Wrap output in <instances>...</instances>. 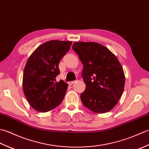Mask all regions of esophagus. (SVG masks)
Here are the masks:
<instances>
[{
    "label": "esophagus",
    "mask_w": 149,
    "mask_h": 149,
    "mask_svg": "<svg viewBox=\"0 0 149 149\" xmlns=\"http://www.w3.org/2000/svg\"><path fill=\"white\" fill-rule=\"evenodd\" d=\"M75 81H72L69 82V83H68V84H69V85H72L73 84H74V83H75Z\"/></svg>",
    "instance_id": "obj_1"
}]
</instances>
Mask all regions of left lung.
Masks as SVG:
<instances>
[{
	"instance_id": "left-lung-1",
	"label": "left lung",
	"mask_w": 149,
	"mask_h": 149,
	"mask_svg": "<svg viewBox=\"0 0 149 149\" xmlns=\"http://www.w3.org/2000/svg\"><path fill=\"white\" fill-rule=\"evenodd\" d=\"M72 49L83 65L86 89L81 95L83 105L96 113L109 111L118 103L125 86L123 70L115 55L95 42H75Z\"/></svg>"
}]
</instances>
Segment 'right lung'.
Here are the masks:
<instances>
[{
    "mask_svg": "<svg viewBox=\"0 0 149 149\" xmlns=\"http://www.w3.org/2000/svg\"><path fill=\"white\" fill-rule=\"evenodd\" d=\"M72 42L50 40L40 45L28 59L23 75V90L31 106L45 113L61 103L68 84L56 82L59 63L70 48Z\"/></svg>",
    "mask_w": 149,
    "mask_h": 149,
    "instance_id": "obj_1",
    "label": "right lung"
}]
</instances>
